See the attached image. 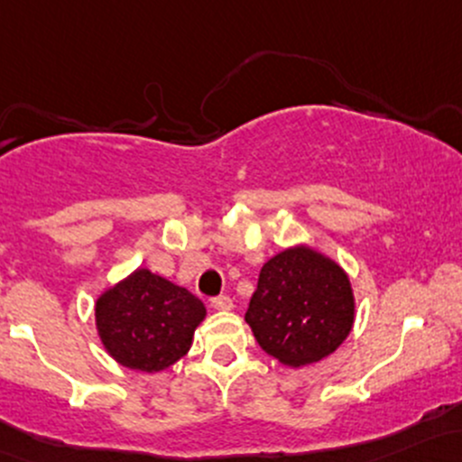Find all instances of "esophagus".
Returning <instances> with one entry per match:
<instances>
[{"label":"esophagus","mask_w":462,"mask_h":462,"mask_svg":"<svg viewBox=\"0 0 462 462\" xmlns=\"http://www.w3.org/2000/svg\"><path fill=\"white\" fill-rule=\"evenodd\" d=\"M210 305L217 309V311H230L232 307V298L230 296H217V298H212L210 300Z\"/></svg>","instance_id":"34e87169"}]
</instances>
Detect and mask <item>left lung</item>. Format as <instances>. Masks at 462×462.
<instances>
[{"instance_id": "8db88e82", "label": "left lung", "mask_w": 462, "mask_h": 462, "mask_svg": "<svg viewBox=\"0 0 462 462\" xmlns=\"http://www.w3.org/2000/svg\"><path fill=\"white\" fill-rule=\"evenodd\" d=\"M245 322L258 346L285 366L316 364L351 333V281L320 252L307 245L289 247L263 265Z\"/></svg>"}]
</instances>
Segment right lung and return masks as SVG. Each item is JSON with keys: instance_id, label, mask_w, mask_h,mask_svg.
<instances>
[{"instance_id": "add662e5", "label": "right lung", "mask_w": 462, "mask_h": 462, "mask_svg": "<svg viewBox=\"0 0 462 462\" xmlns=\"http://www.w3.org/2000/svg\"><path fill=\"white\" fill-rule=\"evenodd\" d=\"M206 307L189 289L135 270L96 300L103 346L125 368L160 373L189 353Z\"/></svg>"}]
</instances>
